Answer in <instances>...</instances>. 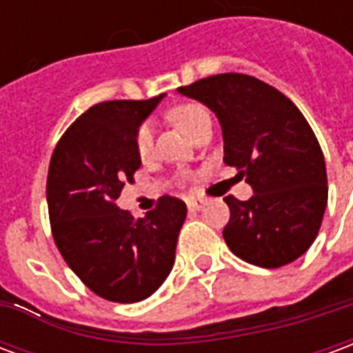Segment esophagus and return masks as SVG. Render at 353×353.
Instances as JSON below:
<instances>
[{
	"mask_svg": "<svg viewBox=\"0 0 353 353\" xmlns=\"http://www.w3.org/2000/svg\"><path fill=\"white\" fill-rule=\"evenodd\" d=\"M187 206L191 212H200L202 208H204V200H199V199H191L187 202Z\"/></svg>",
	"mask_w": 353,
	"mask_h": 353,
	"instance_id": "obj_1",
	"label": "esophagus"
}]
</instances>
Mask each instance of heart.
<instances>
[{
    "mask_svg": "<svg viewBox=\"0 0 353 353\" xmlns=\"http://www.w3.org/2000/svg\"><path fill=\"white\" fill-rule=\"evenodd\" d=\"M208 111L199 103H181V105H176V108L170 111V119L181 126L185 132L196 130V126L202 123V119H206ZM136 149H138V154L141 159H145L153 151V132L151 128L143 124L138 130V136H136Z\"/></svg>",
    "mask_w": 353,
    "mask_h": 353,
    "instance_id": "1",
    "label": "heart"
}]
</instances>
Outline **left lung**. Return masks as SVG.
Wrapping results in <instances>:
<instances>
[{
    "instance_id": "1",
    "label": "left lung",
    "mask_w": 353,
    "mask_h": 353,
    "mask_svg": "<svg viewBox=\"0 0 353 353\" xmlns=\"http://www.w3.org/2000/svg\"><path fill=\"white\" fill-rule=\"evenodd\" d=\"M177 92L219 119L223 161L252 185L253 196H225L230 252L261 268L299 259L318 236L327 208V172L316 134L278 88L244 73H219Z\"/></svg>"
}]
</instances>
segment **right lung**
<instances>
[{
  "instance_id": "1",
  "label": "right lung",
  "mask_w": 353,
  "mask_h": 353,
  "mask_svg": "<svg viewBox=\"0 0 353 353\" xmlns=\"http://www.w3.org/2000/svg\"><path fill=\"white\" fill-rule=\"evenodd\" d=\"M164 94L113 100L87 109L50 157L47 204L58 252L90 291L111 303H138L168 278L185 202L162 196L136 219L117 206L141 166L136 136Z\"/></svg>"
}]
</instances>
